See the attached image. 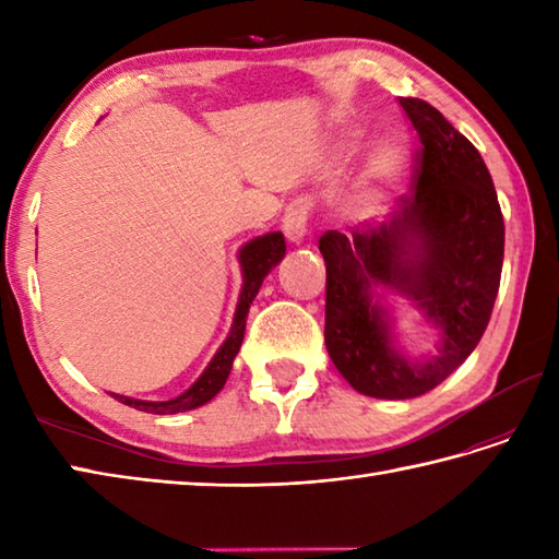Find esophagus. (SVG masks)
I'll list each match as a JSON object with an SVG mask.
<instances>
[{"mask_svg": "<svg viewBox=\"0 0 559 559\" xmlns=\"http://www.w3.org/2000/svg\"><path fill=\"white\" fill-rule=\"evenodd\" d=\"M307 225H310V204L305 199H295L283 213V233L290 242H300L307 235Z\"/></svg>", "mask_w": 559, "mask_h": 559, "instance_id": "34e87169", "label": "esophagus"}]
</instances>
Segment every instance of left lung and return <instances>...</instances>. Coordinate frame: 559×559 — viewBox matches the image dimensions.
<instances>
[{"instance_id":"8db88e82","label":"left lung","mask_w":559,"mask_h":559,"mask_svg":"<svg viewBox=\"0 0 559 559\" xmlns=\"http://www.w3.org/2000/svg\"><path fill=\"white\" fill-rule=\"evenodd\" d=\"M418 139L413 182L386 223L350 237L326 230V350L365 396L415 399L442 384L478 346L500 290L504 218L478 148L420 98H399ZM406 294L443 329L427 364L390 348L373 288Z\"/></svg>"}]
</instances>
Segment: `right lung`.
<instances>
[{
  "instance_id": "right-lung-1",
  "label": "right lung",
  "mask_w": 559,
  "mask_h": 559,
  "mask_svg": "<svg viewBox=\"0 0 559 559\" xmlns=\"http://www.w3.org/2000/svg\"><path fill=\"white\" fill-rule=\"evenodd\" d=\"M283 254H286V240H283L281 233H269V235L254 237L252 242H247L240 249L242 293H240V302H237L230 334H228V338H225L223 346L218 348V353L213 355V360L209 362L204 374H201L197 382L185 391V394H180L173 401H139V399H129V396H120V394H112V396L129 408L156 413V415H173V413L192 411V408L204 406L206 401L216 396L233 370V360H235L237 350H240V346H242L249 305H252V300L257 298L261 281H264L266 273L278 264Z\"/></svg>"
}]
</instances>
